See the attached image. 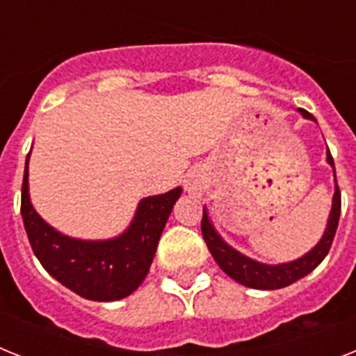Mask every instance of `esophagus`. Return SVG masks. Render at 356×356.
Listing matches in <instances>:
<instances>
[{
	"instance_id": "esophagus-1",
	"label": "esophagus",
	"mask_w": 356,
	"mask_h": 356,
	"mask_svg": "<svg viewBox=\"0 0 356 356\" xmlns=\"http://www.w3.org/2000/svg\"><path fill=\"white\" fill-rule=\"evenodd\" d=\"M184 185L185 191H187L189 195L200 196L202 195V191H204V178L200 175H196V172H191V175H187V178L184 180Z\"/></svg>"
}]
</instances>
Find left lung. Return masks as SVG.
Masks as SVG:
<instances>
[{"mask_svg": "<svg viewBox=\"0 0 356 356\" xmlns=\"http://www.w3.org/2000/svg\"><path fill=\"white\" fill-rule=\"evenodd\" d=\"M298 113L302 114V118L316 122L307 111L298 108ZM327 156V163L333 167L334 172V163L331 158V152H325ZM339 218H340V191L337 185V175H334V193H333V204H331L330 218H327V225L324 229V234L320 238L316 245L313 249L302 254L296 260L284 264H264L258 260L245 257L234 248H231L224 238L220 236L218 231L214 229L213 222L209 218L207 207H204V218H202V234L204 240L209 248L211 254L220 266V269L236 280L238 284H242L245 287H252V289H264V291H273V289H282L291 284H295L296 280L304 278L305 275H309L316 266L325 258V254L330 252L331 243H333L334 233L339 227Z\"/></svg>", "mask_w": 356, "mask_h": 356, "instance_id": "1", "label": "left lung"}]
</instances>
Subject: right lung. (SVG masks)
<instances>
[{
  "instance_id": "obj_1",
  "label": "right lung",
  "mask_w": 356,
  "mask_h": 356,
  "mask_svg": "<svg viewBox=\"0 0 356 356\" xmlns=\"http://www.w3.org/2000/svg\"><path fill=\"white\" fill-rule=\"evenodd\" d=\"M29 158L22 189V216L32 251L61 286L94 302H114L140 287L181 187L140 200L129 227L107 240H81L60 233L41 218L29 193Z\"/></svg>"
}]
</instances>
